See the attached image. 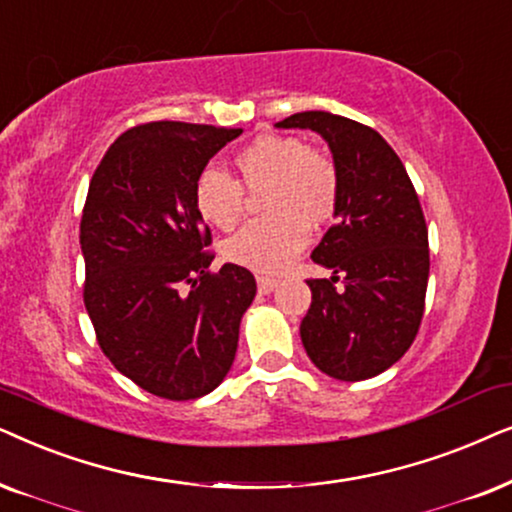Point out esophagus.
Listing matches in <instances>:
<instances>
[{"label": "esophagus", "mask_w": 512, "mask_h": 512, "mask_svg": "<svg viewBox=\"0 0 512 512\" xmlns=\"http://www.w3.org/2000/svg\"><path fill=\"white\" fill-rule=\"evenodd\" d=\"M276 285H278L276 278L257 276V290H260V295H269V292H274Z\"/></svg>", "instance_id": "obj_1"}]
</instances>
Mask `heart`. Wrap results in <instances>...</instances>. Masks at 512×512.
Here are the masks:
<instances>
[{
	"label": "heart",
	"instance_id": "1",
	"mask_svg": "<svg viewBox=\"0 0 512 512\" xmlns=\"http://www.w3.org/2000/svg\"><path fill=\"white\" fill-rule=\"evenodd\" d=\"M236 180L220 168L201 170L194 203L203 220L234 229L245 210V192H262L269 215L245 224L224 243V257L255 274H281L309 241V227H323L339 206V168L323 149L297 135H260L234 156Z\"/></svg>",
	"mask_w": 512,
	"mask_h": 512
}]
</instances>
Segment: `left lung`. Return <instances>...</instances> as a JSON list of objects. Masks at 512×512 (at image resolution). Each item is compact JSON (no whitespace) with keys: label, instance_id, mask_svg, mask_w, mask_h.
Returning a JSON list of instances; mask_svg holds the SVG:
<instances>
[{"label":"left lung","instance_id":"8db88e82","mask_svg":"<svg viewBox=\"0 0 512 512\" xmlns=\"http://www.w3.org/2000/svg\"><path fill=\"white\" fill-rule=\"evenodd\" d=\"M278 128L323 135L342 182L339 220L311 252L335 276L306 281L311 306L299 327L302 344L330 377H377L405 356L424 318L431 257L417 189L370 126L330 112H299Z\"/></svg>","mask_w":512,"mask_h":512}]
</instances>
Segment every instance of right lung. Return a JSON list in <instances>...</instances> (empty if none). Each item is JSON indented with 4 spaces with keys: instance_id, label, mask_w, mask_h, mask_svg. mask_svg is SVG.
Masks as SVG:
<instances>
[{
    "instance_id": "add662e5",
    "label": "right lung",
    "mask_w": 512,
    "mask_h": 512,
    "mask_svg": "<svg viewBox=\"0 0 512 512\" xmlns=\"http://www.w3.org/2000/svg\"><path fill=\"white\" fill-rule=\"evenodd\" d=\"M243 133L152 121L121 133L88 185L81 213L84 304L109 363L147 393L194 400L227 377L255 276L210 271L215 252L194 182Z\"/></svg>"
}]
</instances>
